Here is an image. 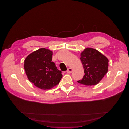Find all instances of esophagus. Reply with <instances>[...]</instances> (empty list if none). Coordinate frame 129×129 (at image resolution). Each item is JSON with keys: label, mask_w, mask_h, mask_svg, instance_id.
Returning a JSON list of instances; mask_svg holds the SVG:
<instances>
[{"label": "esophagus", "mask_w": 129, "mask_h": 129, "mask_svg": "<svg viewBox=\"0 0 129 129\" xmlns=\"http://www.w3.org/2000/svg\"><path fill=\"white\" fill-rule=\"evenodd\" d=\"M73 71V69L72 68H69L67 69V73H72Z\"/></svg>", "instance_id": "34e87169"}]
</instances>
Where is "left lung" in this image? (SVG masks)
<instances>
[{
    "mask_svg": "<svg viewBox=\"0 0 129 129\" xmlns=\"http://www.w3.org/2000/svg\"><path fill=\"white\" fill-rule=\"evenodd\" d=\"M84 75L78 83L85 85L98 84L108 71V58L96 49L85 48L81 54Z\"/></svg>",
    "mask_w": 129,
    "mask_h": 129,
    "instance_id": "1",
    "label": "left lung"
}]
</instances>
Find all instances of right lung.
<instances>
[{
  "label": "right lung",
  "mask_w": 129,
  "mask_h": 129,
  "mask_svg": "<svg viewBox=\"0 0 129 129\" xmlns=\"http://www.w3.org/2000/svg\"><path fill=\"white\" fill-rule=\"evenodd\" d=\"M53 53L40 48L30 54L24 61V69L30 82L41 89H50L58 84L62 72L52 62Z\"/></svg>",
  "instance_id": "obj_1"
}]
</instances>
